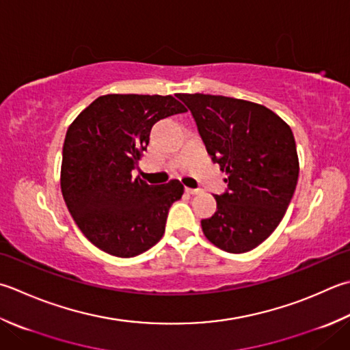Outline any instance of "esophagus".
<instances>
[{"mask_svg":"<svg viewBox=\"0 0 350 350\" xmlns=\"http://www.w3.org/2000/svg\"><path fill=\"white\" fill-rule=\"evenodd\" d=\"M185 191H187L189 196H197V194L202 193L200 188H185Z\"/></svg>","mask_w":350,"mask_h":350,"instance_id":"34e87169","label":"esophagus"}]
</instances>
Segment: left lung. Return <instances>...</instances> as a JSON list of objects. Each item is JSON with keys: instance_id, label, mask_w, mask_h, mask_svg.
Wrapping results in <instances>:
<instances>
[{"instance_id": "1", "label": "left lung", "mask_w": 350, "mask_h": 350, "mask_svg": "<svg viewBox=\"0 0 350 350\" xmlns=\"http://www.w3.org/2000/svg\"><path fill=\"white\" fill-rule=\"evenodd\" d=\"M214 163L228 173L217 212L202 220L218 249L250 252L282 220L299 179L296 141L288 124L256 103L223 95L179 94Z\"/></svg>"}]
</instances>
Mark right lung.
Segmentation results:
<instances>
[{
    "label": "right lung",
    "instance_id": "1",
    "mask_svg": "<svg viewBox=\"0 0 350 350\" xmlns=\"http://www.w3.org/2000/svg\"><path fill=\"white\" fill-rule=\"evenodd\" d=\"M187 109L171 95L111 94L92 101L70 126L60 187L68 211L95 247L118 258L152 249L165 232L183 185L133 177L156 121Z\"/></svg>",
    "mask_w": 350,
    "mask_h": 350
}]
</instances>
